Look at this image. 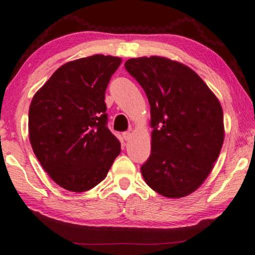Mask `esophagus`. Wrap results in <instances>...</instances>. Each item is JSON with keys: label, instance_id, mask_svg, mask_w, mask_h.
Returning a JSON list of instances; mask_svg holds the SVG:
<instances>
[{"label": "esophagus", "instance_id": "obj_1", "mask_svg": "<svg viewBox=\"0 0 255 255\" xmlns=\"http://www.w3.org/2000/svg\"><path fill=\"white\" fill-rule=\"evenodd\" d=\"M123 137H124L125 140H129L131 138V132L130 131H125L123 133Z\"/></svg>", "mask_w": 255, "mask_h": 255}]
</instances>
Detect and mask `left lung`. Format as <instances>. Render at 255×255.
<instances>
[{"label":"left lung","instance_id":"obj_1","mask_svg":"<svg viewBox=\"0 0 255 255\" xmlns=\"http://www.w3.org/2000/svg\"><path fill=\"white\" fill-rule=\"evenodd\" d=\"M125 67L144 89L150 106L152 150L140 167L145 182L166 198L190 195L221 153V103L196 72L174 60L130 58Z\"/></svg>","mask_w":255,"mask_h":255}]
</instances>
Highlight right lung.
<instances>
[{"instance_id": "obj_1", "label": "right lung", "mask_w": 255, "mask_h": 255, "mask_svg": "<svg viewBox=\"0 0 255 255\" xmlns=\"http://www.w3.org/2000/svg\"><path fill=\"white\" fill-rule=\"evenodd\" d=\"M122 58L93 55L60 66L32 98L29 138L44 170L73 192L106 178L120 143L107 126V86Z\"/></svg>"}]
</instances>
